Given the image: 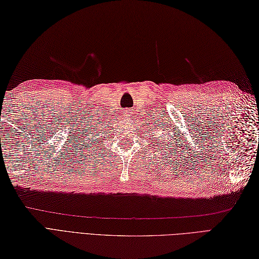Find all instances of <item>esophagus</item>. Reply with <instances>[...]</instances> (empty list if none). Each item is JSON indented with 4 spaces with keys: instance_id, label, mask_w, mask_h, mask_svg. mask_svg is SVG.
Here are the masks:
<instances>
[{
    "instance_id": "esophagus-1",
    "label": "esophagus",
    "mask_w": 259,
    "mask_h": 259,
    "mask_svg": "<svg viewBox=\"0 0 259 259\" xmlns=\"http://www.w3.org/2000/svg\"><path fill=\"white\" fill-rule=\"evenodd\" d=\"M124 116L125 117H131L132 116V110H124Z\"/></svg>"
}]
</instances>
